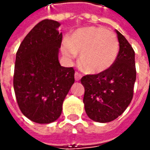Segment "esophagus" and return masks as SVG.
Returning a JSON list of instances; mask_svg holds the SVG:
<instances>
[{"instance_id": "esophagus-1", "label": "esophagus", "mask_w": 150, "mask_h": 150, "mask_svg": "<svg viewBox=\"0 0 150 150\" xmlns=\"http://www.w3.org/2000/svg\"><path fill=\"white\" fill-rule=\"evenodd\" d=\"M81 73H77V72L75 73V80H76V81H79V80L81 79Z\"/></svg>"}]
</instances>
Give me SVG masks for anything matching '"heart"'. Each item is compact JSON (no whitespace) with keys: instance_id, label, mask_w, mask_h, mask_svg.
I'll use <instances>...</instances> for the list:
<instances>
[{"instance_id":"1","label":"heart","mask_w":150,"mask_h":150,"mask_svg":"<svg viewBox=\"0 0 150 150\" xmlns=\"http://www.w3.org/2000/svg\"><path fill=\"white\" fill-rule=\"evenodd\" d=\"M119 44L116 35L101 27H86L74 32L69 41L62 42L61 50L66 59L80 54L79 64L86 73L97 74L108 70L115 62Z\"/></svg>"}]
</instances>
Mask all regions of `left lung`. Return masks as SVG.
Listing matches in <instances>:
<instances>
[{"label": "left lung", "mask_w": 150, "mask_h": 150, "mask_svg": "<svg viewBox=\"0 0 150 150\" xmlns=\"http://www.w3.org/2000/svg\"><path fill=\"white\" fill-rule=\"evenodd\" d=\"M119 51L113 64L105 72L81 77L83 103L87 116L95 122H109L128 107L136 78L134 50L116 30Z\"/></svg>", "instance_id": "8db88e82"}]
</instances>
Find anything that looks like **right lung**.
I'll return each instance as SVG.
<instances>
[{"mask_svg": "<svg viewBox=\"0 0 150 150\" xmlns=\"http://www.w3.org/2000/svg\"><path fill=\"white\" fill-rule=\"evenodd\" d=\"M60 23L44 19L26 36L16 53L14 89L21 112L37 123L47 124L61 115L65 97L74 83L73 68L59 62Z\"/></svg>", "mask_w": 150, "mask_h": 150, "instance_id": "add662e5", "label": "right lung"}]
</instances>
